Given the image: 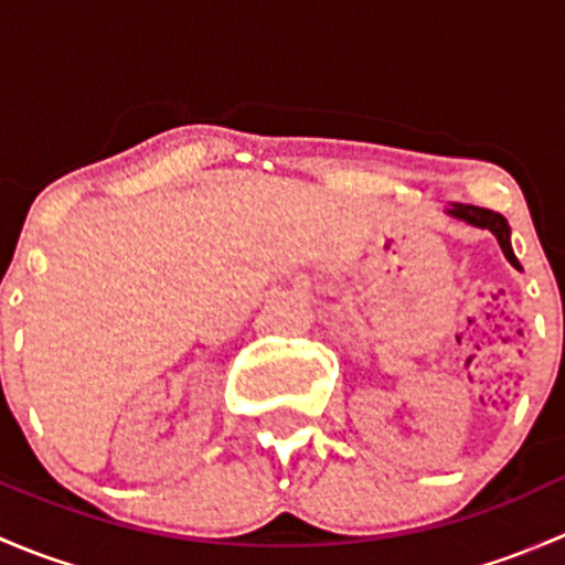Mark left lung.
<instances>
[{
  "instance_id": "1",
  "label": "left lung",
  "mask_w": 565,
  "mask_h": 565,
  "mask_svg": "<svg viewBox=\"0 0 565 565\" xmlns=\"http://www.w3.org/2000/svg\"><path fill=\"white\" fill-rule=\"evenodd\" d=\"M446 215H451V218H457V221H465V224H470V226H478V230L492 232V235L498 237L500 248H503L505 259H509L516 270H522L520 259H516L514 248H511V226L503 215L494 213V210H483V207H476V204H459V202L448 204Z\"/></svg>"
}]
</instances>
